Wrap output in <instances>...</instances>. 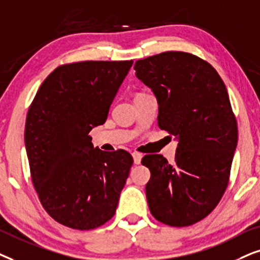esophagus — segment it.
<instances>
[{
	"instance_id": "obj_1",
	"label": "esophagus",
	"mask_w": 260,
	"mask_h": 260,
	"mask_svg": "<svg viewBox=\"0 0 260 260\" xmlns=\"http://www.w3.org/2000/svg\"><path fill=\"white\" fill-rule=\"evenodd\" d=\"M132 155H133L134 164H140V162H141V158H143V154L138 153V152H134V153H133Z\"/></svg>"
}]
</instances>
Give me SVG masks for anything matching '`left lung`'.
Masks as SVG:
<instances>
[{"instance_id": "left-lung-1", "label": "left lung", "mask_w": 260, "mask_h": 260, "mask_svg": "<svg viewBox=\"0 0 260 260\" xmlns=\"http://www.w3.org/2000/svg\"><path fill=\"white\" fill-rule=\"evenodd\" d=\"M136 76L159 106L158 126L178 140L175 161L147 154L146 197L151 214L174 227L210 214L228 185L238 144L237 120L226 85L209 63L169 51L136 61Z\"/></svg>"}]
</instances>
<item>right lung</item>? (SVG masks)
Segmentation results:
<instances>
[{
	"label": "right lung",
	"mask_w": 260,
	"mask_h": 260,
	"mask_svg": "<svg viewBox=\"0 0 260 260\" xmlns=\"http://www.w3.org/2000/svg\"><path fill=\"white\" fill-rule=\"evenodd\" d=\"M133 60L79 61L47 76L28 109L25 145L41 205L64 226L94 230L115 214L133 158L94 147Z\"/></svg>",
	"instance_id": "right-lung-1"
}]
</instances>
